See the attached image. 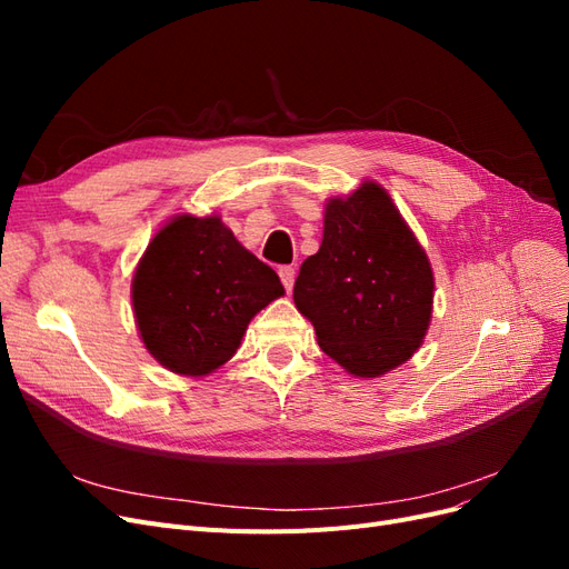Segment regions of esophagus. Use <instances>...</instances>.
<instances>
[{
    "instance_id": "obj_1",
    "label": "esophagus",
    "mask_w": 569,
    "mask_h": 569,
    "mask_svg": "<svg viewBox=\"0 0 569 569\" xmlns=\"http://www.w3.org/2000/svg\"><path fill=\"white\" fill-rule=\"evenodd\" d=\"M295 278H297L295 268H291V266H282V268H280V280H282V284H284L287 291H291V287H295Z\"/></svg>"
}]
</instances>
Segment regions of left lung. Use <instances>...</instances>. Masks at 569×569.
Segmentation results:
<instances>
[{
  "label": "left lung",
  "instance_id": "8db88e82",
  "mask_svg": "<svg viewBox=\"0 0 569 569\" xmlns=\"http://www.w3.org/2000/svg\"><path fill=\"white\" fill-rule=\"evenodd\" d=\"M427 253L380 184L330 199L318 253L301 263L295 303L320 349L356 377L406 363L432 318Z\"/></svg>",
  "mask_w": 569,
  "mask_h": 569
}]
</instances>
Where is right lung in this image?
Listing matches in <instances>:
<instances>
[{"label": "right lung", "mask_w": 569, "mask_h": 569, "mask_svg": "<svg viewBox=\"0 0 569 569\" xmlns=\"http://www.w3.org/2000/svg\"><path fill=\"white\" fill-rule=\"evenodd\" d=\"M284 287L220 218L178 216L151 239L132 280L137 327L149 353L201 377L239 349L249 320Z\"/></svg>", "instance_id": "add662e5"}]
</instances>
